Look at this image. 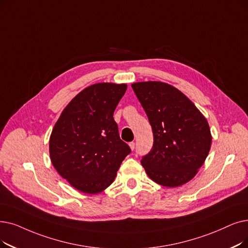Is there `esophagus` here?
Masks as SVG:
<instances>
[{
    "instance_id": "esophagus-1",
    "label": "esophagus",
    "mask_w": 248,
    "mask_h": 248,
    "mask_svg": "<svg viewBox=\"0 0 248 248\" xmlns=\"http://www.w3.org/2000/svg\"><path fill=\"white\" fill-rule=\"evenodd\" d=\"M135 147H136V144H135L134 142H131V143H130V148H131L132 150H134Z\"/></svg>"
}]
</instances>
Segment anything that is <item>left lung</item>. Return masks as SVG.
Returning a JSON list of instances; mask_svg holds the SVG:
<instances>
[{"label":"left lung","instance_id":"left-lung-1","mask_svg":"<svg viewBox=\"0 0 248 248\" xmlns=\"http://www.w3.org/2000/svg\"><path fill=\"white\" fill-rule=\"evenodd\" d=\"M132 88L152 126L154 143L141 163L156 184L176 187L198 173L212 144L204 116L186 96L163 82L134 83Z\"/></svg>","mask_w":248,"mask_h":248}]
</instances>
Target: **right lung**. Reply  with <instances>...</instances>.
I'll use <instances>...</instances> for the list:
<instances>
[{
	"mask_svg": "<svg viewBox=\"0 0 248 248\" xmlns=\"http://www.w3.org/2000/svg\"><path fill=\"white\" fill-rule=\"evenodd\" d=\"M125 84L98 83L66 106L49 139V155L59 174L75 188L98 193L108 187L131 148L113 120Z\"/></svg>",
	"mask_w": 248,
	"mask_h": 248,
	"instance_id": "right-lung-1",
	"label": "right lung"
}]
</instances>
